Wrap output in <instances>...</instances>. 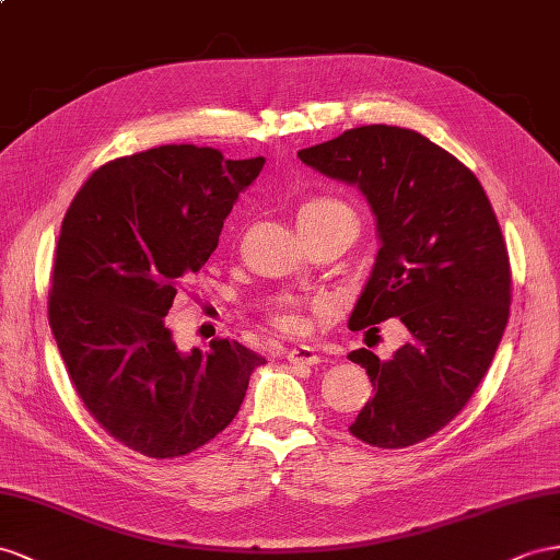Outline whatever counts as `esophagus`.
Listing matches in <instances>:
<instances>
[{
	"mask_svg": "<svg viewBox=\"0 0 560 560\" xmlns=\"http://www.w3.org/2000/svg\"><path fill=\"white\" fill-rule=\"evenodd\" d=\"M285 360H289L291 364L314 366V364L322 362V357L317 354V350L310 348V346H298V348H291L289 352H285Z\"/></svg>",
	"mask_w": 560,
	"mask_h": 560,
	"instance_id": "obj_1",
	"label": "esophagus"
}]
</instances>
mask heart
<instances>
[{
    "label": "heart",
    "instance_id": "b5f03b06",
    "mask_svg": "<svg viewBox=\"0 0 560 560\" xmlns=\"http://www.w3.org/2000/svg\"><path fill=\"white\" fill-rule=\"evenodd\" d=\"M338 218L354 222V212L346 200L334 198V196H314V198H307L305 203L298 208V226H310L314 222L338 220ZM331 310H334V300L326 295H314L307 300L283 298L281 303H277L275 312H271V324L285 334L298 336L307 331L314 317H326Z\"/></svg>",
    "mask_w": 560,
    "mask_h": 560
}]
</instances>
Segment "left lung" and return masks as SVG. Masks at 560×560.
Wrapping results in <instances>:
<instances>
[{
	"mask_svg": "<svg viewBox=\"0 0 560 560\" xmlns=\"http://www.w3.org/2000/svg\"><path fill=\"white\" fill-rule=\"evenodd\" d=\"M298 158L354 184L376 218L381 248L348 326L374 334L395 317L407 336L390 360L348 354L374 383L350 433L383 450L423 442L466 407L509 322V250L490 198L462 161L405 127H354Z\"/></svg>",
	"mask_w": 560,
	"mask_h": 560,
	"instance_id": "left-lung-1",
	"label": "left lung"
}]
</instances>
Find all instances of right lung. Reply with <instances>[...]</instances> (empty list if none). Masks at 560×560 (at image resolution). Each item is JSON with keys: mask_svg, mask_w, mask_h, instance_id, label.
I'll return each mask as SVG.
<instances>
[{"mask_svg": "<svg viewBox=\"0 0 560 560\" xmlns=\"http://www.w3.org/2000/svg\"><path fill=\"white\" fill-rule=\"evenodd\" d=\"M262 165V155L229 161L218 149L167 143L92 172L66 212L51 334L84 407L143 456H184L220 435L265 364L226 338L179 352L165 319Z\"/></svg>", "mask_w": 560, "mask_h": 560, "instance_id": "obj_1", "label": "right lung"}]
</instances>
